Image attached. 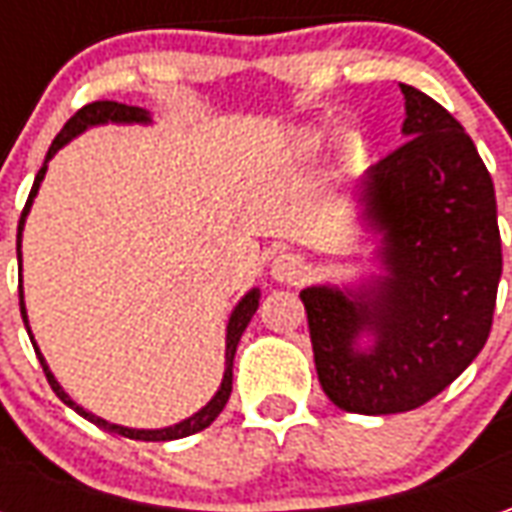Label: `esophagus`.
Listing matches in <instances>:
<instances>
[{
	"mask_svg": "<svg viewBox=\"0 0 512 512\" xmlns=\"http://www.w3.org/2000/svg\"><path fill=\"white\" fill-rule=\"evenodd\" d=\"M307 274H310V266L299 252H279L271 257V277L282 285H299Z\"/></svg>",
	"mask_w": 512,
	"mask_h": 512,
	"instance_id": "34e87169",
	"label": "esophagus"
}]
</instances>
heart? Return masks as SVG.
<instances>
[{
    "label": "heart",
    "mask_w": 512,
    "mask_h": 512,
    "mask_svg": "<svg viewBox=\"0 0 512 512\" xmlns=\"http://www.w3.org/2000/svg\"><path fill=\"white\" fill-rule=\"evenodd\" d=\"M321 145H323V131H318V128L301 131V136H299L301 153H315V150H318Z\"/></svg>",
    "instance_id": "1"
}]
</instances>
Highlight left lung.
Here are the masks:
<instances>
[{
	"mask_svg": "<svg viewBox=\"0 0 512 512\" xmlns=\"http://www.w3.org/2000/svg\"><path fill=\"white\" fill-rule=\"evenodd\" d=\"M400 93L406 142L354 191L381 271L299 293L323 392L370 417L428 403L472 365L502 277L494 180L472 136L417 87Z\"/></svg>",
	"mask_w": 512,
	"mask_h": 512,
	"instance_id": "1",
	"label": "left lung"
}]
</instances>
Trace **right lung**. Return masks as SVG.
Returning <instances> with one entry per match:
<instances>
[{
  "mask_svg": "<svg viewBox=\"0 0 512 512\" xmlns=\"http://www.w3.org/2000/svg\"><path fill=\"white\" fill-rule=\"evenodd\" d=\"M106 123H117V126H150L153 123V117L147 109H139V106H126V104H115V101H95V104L82 106L76 115L65 123L57 139L51 142L49 153H46V161H43V167L35 175V183H32V191H29V200L24 205V213H21V222H18V238H16V255H18V266H21V233H24V222H27V213L32 208V202L38 197V189L43 178H46V169H49V161L57 156V150L65 147L71 139H76L79 134H84L87 128L95 126H106ZM18 301H21V318H24V326H27L29 340L35 345V354H38L40 365H43V373L49 378L51 389L57 392L65 406H71L76 414H82L84 419H90L93 425L98 428L109 430V433H120V436H126V439H136V441H172V439H183V436H191V433H200L202 428H208L213 419L222 414V408L227 406V400H230V392H233V359H235V348H238V340H241V334L246 332V326L252 321V315L260 307V288H252L249 293H244V299L235 304V310L230 312V321H227V337H224V376L222 384L216 389V395L200 408V411H194L191 417L180 419L175 425H169V428H156V430H147V428H126V425H115V422H106L104 417H95L93 411H87L82 408L76 400H71V395L65 392L60 386V381L54 378V373L46 365V359L40 354L38 343H35V337H32V329H29V318H27V304H24V285H18Z\"/></svg>",
  "mask_w": 512,
  "mask_h": 512,
  "instance_id": "right-lung-1",
  "label": "right lung"
}]
</instances>
